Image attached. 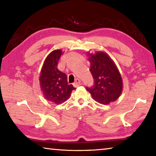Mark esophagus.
Here are the masks:
<instances>
[{
	"instance_id": "esophagus-1",
	"label": "esophagus",
	"mask_w": 156,
	"mask_h": 156,
	"mask_svg": "<svg viewBox=\"0 0 156 156\" xmlns=\"http://www.w3.org/2000/svg\"><path fill=\"white\" fill-rule=\"evenodd\" d=\"M81 81L79 80L78 78H77V79H76V80H75V83H73V85H74L75 87H78V86H80V85H81Z\"/></svg>"
}]
</instances>
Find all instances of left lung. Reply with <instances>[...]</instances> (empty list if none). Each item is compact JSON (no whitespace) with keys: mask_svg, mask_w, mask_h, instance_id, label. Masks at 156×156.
I'll list each match as a JSON object with an SVG mask.
<instances>
[{"mask_svg":"<svg viewBox=\"0 0 156 156\" xmlns=\"http://www.w3.org/2000/svg\"><path fill=\"white\" fill-rule=\"evenodd\" d=\"M87 56L94 85L91 88L87 87V90L100 104L114 102L120 97L123 88L122 79L115 62L103 51L94 54L88 52Z\"/></svg>","mask_w":156,"mask_h":156,"instance_id":"1","label":"left lung"}]
</instances>
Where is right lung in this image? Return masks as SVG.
Wrapping results in <instances>:
<instances>
[{"instance_id":"1","label":"right lung","mask_w":156,"mask_h":156,"mask_svg":"<svg viewBox=\"0 0 156 156\" xmlns=\"http://www.w3.org/2000/svg\"><path fill=\"white\" fill-rule=\"evenodd\" d=\"M62 54L61 49L54 50L50 53L44 60L39 77L44 98L56 105L63 103L68 100L72 90L75 89L72 84H68L67 75L57 68Z\"/></svg>"}]
</instances>
